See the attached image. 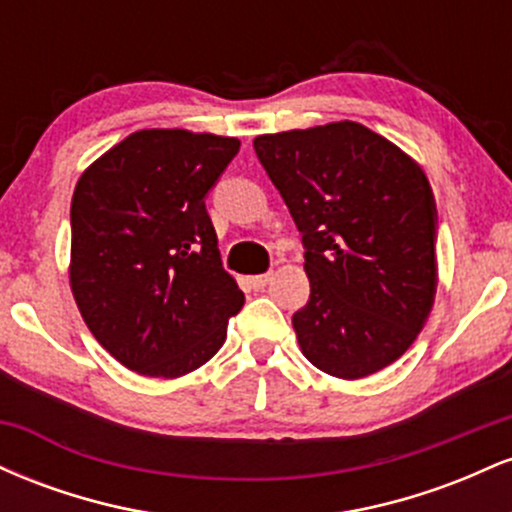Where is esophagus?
Segmentation results:
<instances>
[{
    "label": "esophagus",
    "instance_id": "1",
    "mask_svg": "<svg viewBox=\"0 0 512 512\" xmlns=\"http://www.w3.org/2000/svg\"><path fill=\"white\" fill-rule=\"evenodd\" d=\"M269 281H272V272H267V274H257V276H250L252 289H257V291H262L264 286L269 284Z\"/></svg>",
    "mask_w": 512,
    "mask_h": 512
}]
</instances>
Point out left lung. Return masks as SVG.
<instances>
[{
  "label": "left lung",
  "mask_w": 512,
  "mask_h": 512,
  "mask_svg": "<svg viewBox=\"0 0 512 512\" xmlns=\"http://www.w3.org/2000/svg\"><path fill=\"white\" fill-rule=\"evenodd\" d=\"M305 248L308 303L293 315L315 368L378 373L424 330L438 286V211L416 161L358 122L255 137Z\"/></svg>",
  "instance_id": "8db88e82"
}]
</instances>
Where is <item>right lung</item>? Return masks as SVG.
I'll return each mask as SVG.
<instances>
[{
	"mask_svg": "<svg viewBox=\"0 0 512 512\" xmlns=\"http://www.w3.org/2000/svg\"><path fill=\"white\" fill-rule=\"evenodd\" d=\"M238 149L233 137L142 129L76 182L74 301L129 370L178 378L204 366L243 308L204 204Z\"/></svg>",
	"mask_w": 512,
	"mask_h": 512,
	"instance_id": "1",
	"label": "right lung"
}]
</instances>
